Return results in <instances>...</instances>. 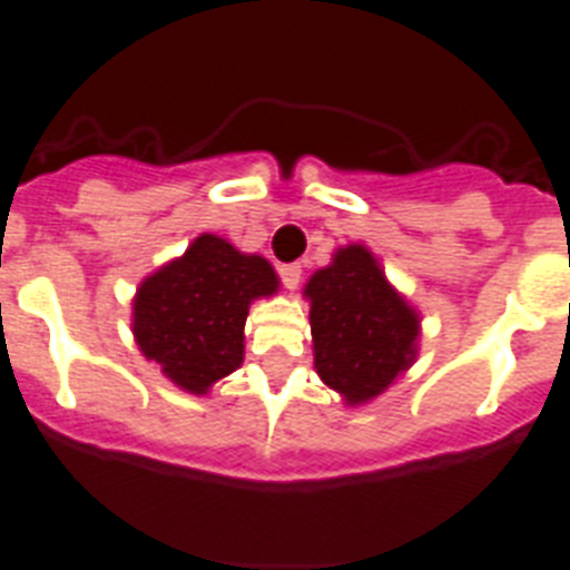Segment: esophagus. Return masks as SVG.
I'll use <instances>...</instances> for the list:
<instances>
[{
	"mask_svg": "<svg viewBox=\"0 0 570 570\" xmlns=\"http://www.w3.org/2000/svg\"><path fill=\"white\" fill-rule=\"evenodd\" d=\"M279 279L285 288L294 291L296 285H299V279H303V267L299 265H279Z\"/></svg>",
	"mask_w": 570,
	"mask_h": 570,
	"instance_id": "esophagus-1",
	"label": "esophagus"
}]
</instances>
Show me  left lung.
I'll use <instances>...</instances> for the list:
<instances>
[{
	"mask_svg": "<svg viewBox=\"0 0 570 570\" xmlns=\"http://www.w3.org/2000/svg\"><path fill=\"white\" fill-rule=\"evenodd\" d=\"M314 366L350 404L387 390L416 355L420 317L390 288L373 253L352 244L308 279Z\"/></svg>",
	"mask_w": 570,
	"mask_h": 570,
	"instance_id": "obj_1",
	"label": "left lung"
}]
</instances>
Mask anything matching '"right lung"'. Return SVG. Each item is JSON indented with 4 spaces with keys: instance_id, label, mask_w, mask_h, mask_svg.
<instances>
[{
    "instance_id": "add662e5",
    "label": "right lung",
    "mask_w": 570,
    "mask_h": 570,
    "mask_svg": "<svg viewBox=\"0 0 570 570\" xmlns=\"http://www.w3.org/2000/svg\"><path fill=\"white\" fill-rule=\"evenodd\" d=\"M276 285L274 267L262 256H244L218 235H200L136 291V343L177 387L206 393L242 364L250 303L274 294Z\"/></svg>"
}]
</instances>
